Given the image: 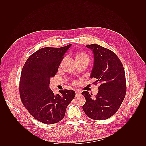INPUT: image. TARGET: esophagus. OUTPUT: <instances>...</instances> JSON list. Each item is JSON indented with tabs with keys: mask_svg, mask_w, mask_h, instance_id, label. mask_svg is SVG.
Returning <instances> with one entry per match:
<instances>
[{
	"mask_svg": "<svg viewBox=\"0 0 146 146\" xmlns=\"http://www.w3.org/2000/svg\"><path fill=\"white\" fill-rule=\"evenodd\" d=\"M76 97H79V96H81V93L79 91H76Z\"/></svg>",
	"mask_w": 146,
	"mask_h": 146,
	"instance_id": "1",
	"label": "esophagus"
}]
</instances>
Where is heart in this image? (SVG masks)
Returning a JSON list of instances; mask_svg holds the SVG:
<instances>
[{
	"instance_id": "1",
	"label": "heart",
	"mask_w": 146,
	"mask_h": 146,
	"mask_svg": "<svg viewBox=\"0 0 146 146\" xmlns=\"http://www.w3.org/2000/svg\"><path fill=\"white\" fill-rule=\"evenodd\" d=\"M82 60H88L89 61V58L87 54L84 52H79L75 55V61H82Z\"/></svg>"
}]
</instances>
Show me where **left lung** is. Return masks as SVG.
Instances as JSON below:
<instances>
[{
  "instance_id": "obj_1",
  "label": "left lung",
  "mask_w": 146,
  "mask_h": 146,
  "mask_svg": "<svg viewBox=\"0 0 146 146\" xmlns=\"http://www.w3.org/2000/svg\"><path fill=\"white\" fill-rule=\"evenodd\" d=\"M94 53V65L90 78L98 83V92L94 98L83 92L86 102L83 106L85 114L92 119L104 120L113 115L125 98V71L119 58L113 52L98 44L86 45Z\"/></svg>"
}]
</instances>
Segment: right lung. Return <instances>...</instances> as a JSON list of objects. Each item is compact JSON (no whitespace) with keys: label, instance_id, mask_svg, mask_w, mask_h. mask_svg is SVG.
<instances>
[{"label":"right lung","instance_id":"obj_1","mask_svg":"<svg viewBox=\"0 0 146 146\" xmlns=\"http://www.w3.org/2000/svg\"><path fill=\"white\" fill-rule=\"evenodd\" d=\"M71 46L40 49L30 56L22 70L19 85L22 102L30 114L43 123L61 121L67 106L75 97L73 90L59 91L54 95L49 88L51 78L58 72Z\"/></svg>","mask_w":146,"mask_h":146}]
</instances>
